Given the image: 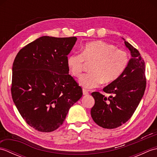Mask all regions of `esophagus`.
<instances>
[{
	"instance_id": "1",
	"label": "esophagus",
	"mask_w": 157,
	"mask_h": 157,
	"mask_svg": "<svg viewBox=\"0 0 157 157\" xmlns=\"http://www.w3.org/2000/svg\"><path fill=\"white\" fill-rule=\"evenodd\" d=\"M83 94L84 95H88L89 94V92L88 90L86 89H83Z\"/></svg>"
}]
</instances>
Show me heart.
Segmentation results:
<instances>
[{"instance_id": "b5f03b06", "label": "heart", "mask_w": 157, "mask_h": 157, "mask_svg": "<svg viewBox=\"0 0 157 157\" xmlns=\"http://www.w3.org/2000/svg\"><path fill=\"white\" fill-rule=\"evenodd\" d=\"M92 63L90 73L83 75L79 84L86 89L97 87L102 82L114 81L121 74L129 63L128 53L116 46L102 40L88 42L84 45L82 53L68 56L67 65L71 74L78 78L83 71L84 62Z\"/></svg>"}]
</instances>
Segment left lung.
Here are the masks:
<instances>
[{"label": "left lung", "instance_id": "1", "mask_svg": "<svg viewBox=\"0 0 157 157\" xmlns=\"http://www.w3.org/2000/svg\"><path fill=\"white\" fill-rule=\"evenodd\" d=\"M125 44L132 58L120 76L103 88L111 96L107 98L98 92L92 93L95 103L91 109V116L96 124L103 128L114 129L128 121L144 94V61L137 49L126 41Z\"/></svg>", "mask_w": 157, "mask_h": 157}]
</instances>
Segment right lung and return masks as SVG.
<instances>
[{"instance_id": "add662e5", "label": "right lung", "mask_w": 157, "mask_h": 157, "mask_svg": "<svg viewBox=\"0 0 157 157\" xmlns=\"http://www.w3.org/2000/svg\"><path fill=\"white\" fill-rule=\"evenodd\" d=\"M77 38L42 36L22 48L13 64L11 95L32 128L51 132L61 126L82 89L67 65Z\"/></svg>"}]
</instances>
